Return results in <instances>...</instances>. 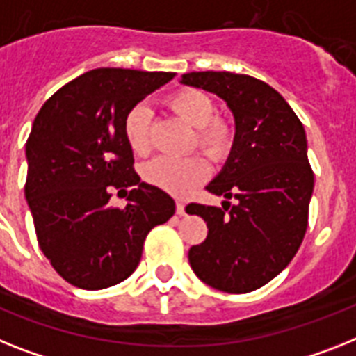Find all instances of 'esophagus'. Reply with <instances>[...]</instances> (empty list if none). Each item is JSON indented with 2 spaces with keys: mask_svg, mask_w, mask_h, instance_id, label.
Instances as JSON below:
<instances>
[{
  "mask_svg": "<svg viewBox=\"0 0 356 356\" xmlns=\"http://www.w3.org/2000/svg\"><path fill=\"white\" fill-rule=\"evenodd\" d=\"M175 211H177V215H184L186 211H184V204L181 201L175 202Z\"/></svg>",
  "mask_w": 356,
  "mask_h": 356,
  "instance_id": "esophagus-1",
  "label": "esophagus"
}]
</instances>
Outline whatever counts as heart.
Here are the masks:
<instances>
[{"label": "heart", "mask_w": 356, "mask_h": 356, "mask_svg": "<svg viewBox=\"0 0 356 356\" xmlns=\"http://www.w3.org/2000/svg\"><path fill=\"white\" fill-rule=\"evenodd\" d=\"M170 108L181 115L188 124L195 127V141L211 157H220L232 145V130L220 119H213L215 104L210 95L195 88H184L168 99ZM150 106L137 103L128 110L122 121V134L130 150L137 155L150 152ZM210 173V164L202 155H190L184 159L159 157L143 168V179L173 195H184L201 184Z\"/></svg>", "instance_id": "1"}]
</instances>
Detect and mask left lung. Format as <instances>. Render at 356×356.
Segmentation results:
<instances>
[{
	"instance_id": "8db88e82",
	"label": "left lung",
	"mask_w": 356,
	"mask_h": 356,
	"mask_svg": "<svg viewBox=\"0 0 356 356\" xmlns=\"http://www.w3.org/2000/svg\"><path fill=\"white\" fill-rule=\"evenodd\" d=\"M181 83L226 101L235 119L232 152L206 186L226 199L222 208L186 206L208 226L188 261L211 288L250 293L284 270L306 234L315 183L306 132L284 97L261 79L208 70L183 74Z\"/></svg>"
}]
</instances>
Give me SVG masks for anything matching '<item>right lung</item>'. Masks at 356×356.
I'll return each mask as SVG.
<instances>
[{
  "instance_id": "right-lung-1",
  "label": "right lung",
  "mask_w": 356,
  "mask_h": 356,
  "mask_svg": "<svg viewBox=\"0 0 356 356\" xmlns=\"http://www.w3.org/2000/svg\"><path fill=\"white\" fill-rule=\"evenodd\" d=\"M173 72L95 68L41 106L25 146V197L41 252L63 279L103 289L128 279L154 226L175 213L166 192L134 170L122 121L132 106L173 79ZM133 186L129 204L112 189Z\"/></svg>"
}]
</instances>
